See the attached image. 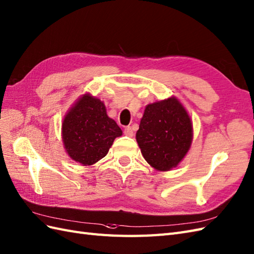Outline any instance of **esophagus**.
<instances>
[{"label": "esophagus", "instance_id": "esophagus-1", "mask_svg": "<svg viewBox=\"0 0 254 254\" xmlns=\"http://www.w3.org/2000/svg\"><path fill=\"white\" fill-rule=\"evenodd\" d=\"M123 133H125V135H127V136H129V137H132V136L134 135L133 128H132L131 127H125V131H123Z\"/></svg>", "mask_w": 254, "mask_h": 254}]
</instances>
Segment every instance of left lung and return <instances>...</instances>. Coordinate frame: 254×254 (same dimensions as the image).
Returning a JSON list of instances; mask_svg holds the SVG:
<instances>
[{
    "label": "left lung",
    "mask_w": 254,
    "mask_h": 254,
    "mask_svg": "<svg viewBox=\"0 0 254 254\" xmlns=\"http://www.w3.org/2000/svg\"><path fill=\"white\" fill-rule=\"evenodd\" d=\"M192 123L175 97L149 104L136 140L142 157L158 171H170L185 158L192 142Z\"/></svg>",
    "instance_id": "obj_1"
}]
</instances>
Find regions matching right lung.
Returning a JSON list of instances; mask_svg holds the SVG:
<instances>
[{
  "label": "right lung",
  "instance_id": "right-lung-1",
  "mask_svg": "<svg viewBox=\"0 0 254 254\" xmlns=\"http://www.w3.org/2000/svg\"><path fill=\"white\" fill-rule=\"evenodd\" d=\"M122 135L106 114L104 103L84 94L65 116L62 125L66 152L82 165H92L107 154L116 137Z\"/></svg>",
  "mask_w": 254,
  "mask_h": 254
}]
</instances>
